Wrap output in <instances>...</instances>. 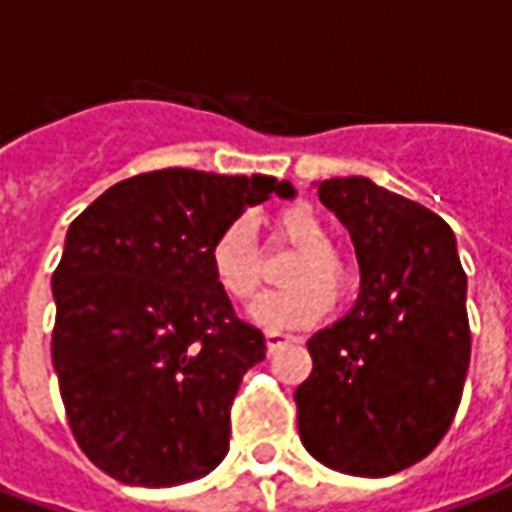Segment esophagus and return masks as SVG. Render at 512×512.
<instances>
[{
	"mask_svg": "<svg viewBox=\"0 0 512 512\" xmlns=\"http://www.w3.org/2000/svg\"><path fill=\"white\" fill-rule=\"evenodd\" d=\"M293 343V337L290 334H282V332H266V348L268 354H277L279 348H285V345Z\"/></svg>",
	"mask_w": 512,
	"mask_h": 512,
	"instance_id": "1",
	"label": "esophagus"
}]
</instances>
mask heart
<instances>
[{
  "mask_svg": "<svg viewBox=\"0 0 512 512\" xmlns=\"http://www.w3.org/2000/svg\"><path fill=\"white\" fill-rule=\"evenodd\" d=\"M274 233L279 241L299 246L285 271L290 285L260 296L249 318L266 329H301L321 321L334 301L331 290L343 296L354 285V260L332 244L329 224L307 202L279 208L274 213ZM208 266L216 288L227 299H255L263 282V266L249 219H233L216 233L208 249Z\"/></svg>",
  "mask_w": 512,
  "mask_h": 512,
  "instance_id": "1",
  "label": "heart"
}]
</instances>
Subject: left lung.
Segmentation results:
<instances>
[{"label": "left lung", "mask_w": 512, "mask_h": 512, "mask_svg": "<svg viewBox=\"0 0 512 512\" xmlns=\"http://www.w3.org/2000/svg\"><path fill=\"white\" fill-rule=\"evenodd\" d=\"M318 197L351 233L362 293L307 343L299 436L329 469L389 477L430 455L461 406L466 274L450 224L425 205L367 178L323 180Z\"/></svg>", "instance_id": "left-lung-1"}]
</instances>
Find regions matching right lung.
Here are the masks:
<instances>
[{"mask_svg":"<svg viewBox=\"0 0 512 512\" xmlns=\"http://www.w3.org/2000/svg\"><path fill=\"white\" fill-rule=\"evenodd\" d=\"M271 194L293 186L156 169L115 183L68 227L51 274V362L73 439L109 477L167 488L230 450V406L266 340L216 288L208 249Z\"/></svg>","mask_w":512,"mask_h":512,"instance_id":"obj_1","label":"right lung"}]
</instances>
